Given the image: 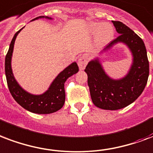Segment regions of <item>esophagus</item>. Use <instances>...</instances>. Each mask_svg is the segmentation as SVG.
Segmentation results:
<instances>
[{"mask_svg":"<svg viewBox=\"0 0 153 153\" xmlns=\"http://www.w3.org/2000/svg\"><path fill=\"white\" fill-rule=\"evenodd\" d=\"M88 55L87 53L85 54H82V55L79 58V61H78V65L79 66V69L80 70H83V69L86 67L87 62H88Z\"/></svg>","mask_w":153,"mask_h":153,"instance_id":"34e87169","label":"esophagus"}]
</instances>
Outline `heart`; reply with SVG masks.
Masks as SVG:
<instances>
[{"label": "heart", "mask_w": 153, "mask_h": 153, "mask_svg": "<svg viewBox=\"0 0 153 153\" xmlns=\"http://www.w3.org/2000/svg\"><path fill=\"white\" fill-rule=\"evenodd\" d=\"M91 30L93 32L97 33V41L100 44H104L112 38L113 31L112 27L110 25L108 24H97L95 23L91 25Z\"/></svg>", "instance_id": "heart-1"}]
</instances>
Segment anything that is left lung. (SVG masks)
Segmentation results:
<instances>
[{"label": "left lung", "mask_w": 153, "mask_h": 153, "mask_svg": "<svg viewBox=\"0 0 153 153\" xmlns=\"http://www.w3.org/2000/svg\"><path fill=\"white\" fill-rule=\"evenodd\" d=\"M120 33L104 49L118 42L125 43L133 55V63L123 79L114 80L105 74L99 59L87 64L85 71L93 103L104 110H118L131 104L141 95L149 74V62L145 45L141 38L120 22L112 21Z\"/></svg>", "instance_id": "1"}]
</instances>
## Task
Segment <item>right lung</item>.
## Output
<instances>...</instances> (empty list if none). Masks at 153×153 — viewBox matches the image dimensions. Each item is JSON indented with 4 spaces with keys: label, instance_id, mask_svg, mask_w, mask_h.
<instances>
[{
    "label": "right lung",
    "instance_id": "obj_1",
    "mask_svg": "<svg viewBox=\"0 0 153 153\" xmlns=\"http://www.w3.org/2000/svg\"><path fill=\"white\" fill-rule=\"evenodd\" d=\"M39 17H36L38 19ZM46 18H49L46 17ZM33 19V20H35ZM23 29V28H22ZM18 30L13 38L9 45V49L5 56V62H4V71L6 75V80L8 87L12 96L13 97L16 102L30 112L36 114H51L60 110L63 107L65 102V89L64 83L69 77L76 74L79 71V66L76 62H73L70 66H67L64 71L56 77L52 84L48 89V91L40 95H31L23 90L15 80L11 68V58L12 53L13 51L15 39L17 34L22 30Z\"/></svg>",
    "mask_w": 153,
    "mask_h": 153
}]
</instances>
